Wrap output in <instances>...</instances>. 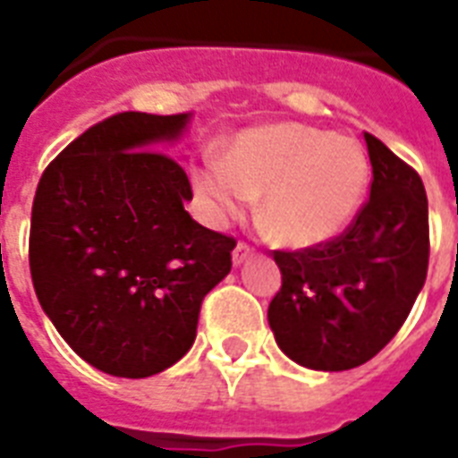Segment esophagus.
<instances>
[{
  "instance_id": "obj_1",
  "label": "esophagus",
  "mask_w": 458,
  "mask_h": 458,
  "mask_svg": "<svg viewBox=\"0 0 458 458\" xmlns=\"http://www.w3.org/2000/svg\"><path fill=\"white\" fill-rule=\"evenodd\" d=\"M251 257V247L247 242H237V247H235V251H233V264L235 266H240V264H244V261H247V259Z\"/></svg>"
}]
</instances>
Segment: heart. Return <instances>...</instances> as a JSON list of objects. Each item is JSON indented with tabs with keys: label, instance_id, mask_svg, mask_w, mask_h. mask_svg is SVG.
I'll use <instances>...</instances> for the list:
<instances>
[{
	"label": "heart",
	"instance_id": "b5f03b06",
	"mask_svg": "<svg viewBox=\"0 0 458 458\" xmlns=\"http://www.w3.org/2000/svg\"><path fill=\"white\" fill-rule=\"evenodd\" d=\"M370 182L359 142L309 125L280 123L237 135L228 158L194 168V185L216 216H240L261 199V223L278 244L311 250L354 223Z\"/></svg>",
	"mask_w": 458,
	"mask_h": 458
}]
</instances>
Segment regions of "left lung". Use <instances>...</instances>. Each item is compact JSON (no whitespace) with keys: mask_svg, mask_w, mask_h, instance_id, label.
Instances as JSON below:
<instances>
[{"mask_svg":"<svg viewBox=\"0 0 458 458\" xmlns=\"http://www.w3.org/2000/svg\"><path fill=\"white\" fill-rule=\"evenodd\" d=\"M373 165L370 197L333 242L273 251L283 287L268 326L293 361L349 370L370 361L404 326L430 257L428 197L411 165L363 132Z\"/></svg>","mask_w":458,"mask_h":458,"instance_id":"left-lung-1","label":"left lung"}]
</instances>
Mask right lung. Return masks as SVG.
I'll list each match as a JSON object with an SVG mask.
<instances>
[{"mask_svg":"<svg viewBox=\"0 0 458 458\" xmlns=\"http://www.w3.org/2000/svg\"><path fill=\"white\" fill-rule=\"evenodd\" d=\"M187 121L104 118L47 165L35 192V294L75 354L109 376L149 377L180 361L201 301L233 266L235 240L187 214V173L154 149Z\"/></svg>","mask_w":458,"mask_h":458,"instance_id":"add662e5","label":"right lung"}]
</instances>
